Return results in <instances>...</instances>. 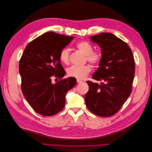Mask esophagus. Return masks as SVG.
Here are the masks:
<instances>
[{"instance_id":"obj_1","label":"esophagus","mask_w":152,"mask_h":152,"mask_svg":"<svg viewBox=\"0 0 152 152\" xmlns=\"http://www.w3.org/2000/svg\"><path fill=\"white\" fill-rule=\"evenodd\" d=\"M77 82L78 83H82L83 81H82V80H79V79H77Z\"/></svg>"}]
</instances>
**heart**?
<instances>
[{
	"mask_svg": "<svg viewBox=\"0 0 152 152\" xmlns=\"http://www.w3.org/2000/svg\"><path fill=\"white\" fill-rule=\"evenodd\" d=\"M77 49L86 56L87 61L94 66L98 65L102 59V54L98 50H93V47L91 43L86 41L78 42L75 45ZM59 60L64 64L67 65L70 62V50L67 48L62 49L59 54ZM91 70L90 65L82 66H72L67 69V74L69 77L77 79H83L87 76Z\"/></svg>",
	"mask_w": 152,
	"mask_h": 152,
	"instance_id": "1",
	"label": "heart"
}]
</instances>
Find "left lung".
<instances>
[{"label": "left lung", "instance_id": "left-lung-1", "mask_svg": "<svg viewBox=\"0 0 152 152\" xmlns=\"http://www.w3.org/2000/svg\"><path fill=\"white\" fill-rule=\"evenodd\" d=\"M101 48L102 59L92 78L100 85L87 81L85 96L86 107L93 114L110 117L117 113L132 92L135 62L131 49L126 42L110 33L91 37Z\"/></svg>", "mask_w": 152, "mask_h": 152}]
</instances>
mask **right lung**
Masks as SVG:
<instances>
[{
  "label": "right lung",
  "instance_id": "1",
  "mask_svg": "<svg viewBox=\"0 0 152 152\" xmlns=\"http://www.w3.org/2000/svg\"><path fill=\"white\" fill-rule=\"evenodd\" d=\"M74 39L54 32H48L31 41L25 48L19 63L21 88L33 109L45 116H51L63 110L67 92L76 85L69 77L52 83L53 77L61 78L66 71L60 62L61 50Z\"/></svg>",
  "mask_w": 152,
  "mask_h": 152
}]
</instances>
